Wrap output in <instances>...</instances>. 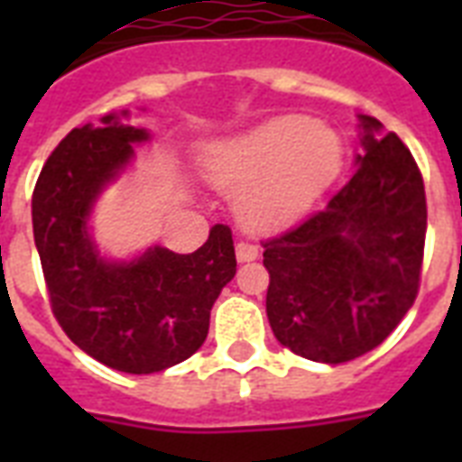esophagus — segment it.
<instances>
[{
    "mask_svg": "<svg viewBox=\"0 0 462 462\" xmlns=\"http://www.w3.org/2000/svg\"><path fill=\"white\" fill-rule=\"evenodd\" d=\"M235 252H237L239 263H249V261L259 259V246L249 245V242H239V245L235 246Z\"/></svg>",
    "mask_w": 462,
    "mask_h": 462,
    "instance_id": "34e87169",
    "label": "esophagus"
}]
</instances>
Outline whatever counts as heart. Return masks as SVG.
I'll list each match as a JSON object with an SVG mask.
<instances>
[{
    "label": "heart",
    "mask_w": 462,
    "mask_h": 462,
    "mask_svg": "<svg viewBox=\"0 0 462 462\" xmlns=\"http://www.w3.org/2000/svg\"><path fill=\"white\" fill-rule=\"evenodd\" d=\"M343 141L304 115L263 122L252 132L210 143L203 170L217 189L237 196V216L249 230L295 223L336 181Z\"/></svg>",
    "instance_id": "1"
}]
</instances>
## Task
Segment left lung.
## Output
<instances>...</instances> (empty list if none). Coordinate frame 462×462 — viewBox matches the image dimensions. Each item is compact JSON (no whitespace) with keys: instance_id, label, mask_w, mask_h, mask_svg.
I'll return each mask as SVG.
<instances>
[{"instance_id":"8db88e82","label":"left lung","mask_w":462,"mask_h":462,"mask_svg":"<svg viewBox=\"0 0 462 462\" xmlns=\"http://www.w3.org/2000/svg\"><path fill=\"white\" fill-rule=\"evenodd\" d=\"M357 172L302 225L263 242L268 323L278 343L323 365L374 350L420 288L427 199L393 132L357 115Z\"/></svg>"}]
</instances>
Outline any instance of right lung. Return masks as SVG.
<instances>
[{"label": "right lung", "mask_w": 462, "mask_h": 462, "mask_svg": "<svg viewBox=\"0 0 462 462\" xmlns=\"http://www.w3.org/2000/svg\"><path fill=\"white\" fill-rule=\"evenodd\" d=\"M126 115H105L54 148L32 191V237L64 333L110 369L153 374L201 347L237 259L227 225H216L194 254L158 245L129 261L100 254L93 206L132 165L134 143L151 139L148 129L125 125Z\"/></svg>", "instance_id": "right-lung-1"}]
</instances>
